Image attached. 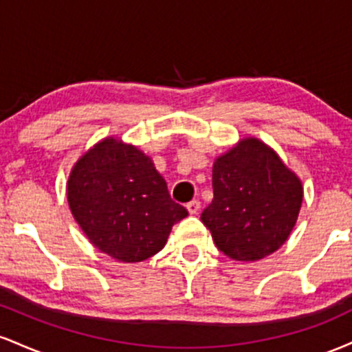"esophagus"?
<instances>
[{
  "instance_id": "1",
  "label": "esophagus",
  "mask_w": 352,
  "mask_h": 352,
  "mask_svg": "<svg viewBox=\"0 0 352 352\" xmlns=\"http://www.w3.org/2000/svg\"><path fill=\"white\" fill-rule=\"evenodd\" d=\"M187 210H188L190 215H197V213H199V210H200V201H199V200L188 201V204H187Z\"/></svg>"
}]
</instances>
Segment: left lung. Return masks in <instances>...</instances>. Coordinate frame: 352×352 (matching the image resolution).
<instances>
[{"instance_id":"8db88e82","label":"left lung","mask_w":352,"mask_h":352,"mask_svg":"<svg viewBox=\"0 0 352 352\" xmlns=\"http://www.w3.org/2000/svg\"><path fill=\"white\" fill-rule=\"evenodd\" d=\"M213 200L201 221L221 253L256 261L276 252L296 225L302 184L256 137L238 140L213 164Z\"/></svg>"}]
</instances>
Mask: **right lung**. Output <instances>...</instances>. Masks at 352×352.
<instances>
[{
  "mask_svg": "<svg viewBox=\"0 0 352 352\" xmlns=\"http://www.w3.org/2000/svg\"><path fill=\"white\" fill-rule=\"evenodd\" d=\"M67 204L84 235L120 263H139L164 248L188 212L170 199L148 155L117 137L92 145L72 165Z\"/></svg>",
  "mask_w": 352,
  "mask_h": 352,
  "instance_id": "right-lung-1",
  "label": "right lung"
}]
</instances>
